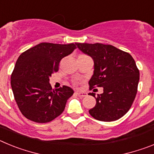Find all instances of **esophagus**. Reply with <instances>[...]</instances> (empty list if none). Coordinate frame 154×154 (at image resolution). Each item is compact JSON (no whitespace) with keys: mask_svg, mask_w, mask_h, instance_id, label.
<instances>
[{"mask_svg":"<svg viewBox=\"0 0 154 154\" xmlns=\"http://www.w3.org/2000/svg\"><path fill=\"white\" fill-rule=\"evenodd\" d=\"M75 93L77 95V96H79V97H85V96H86V93L85 92H75Z\"/></svg>","mask_w":154,"mask_h":154,"instance_id":"34e87169","label":"esophagus"}]
</instances>
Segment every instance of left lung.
Segmentation results:
<instances>
[{"mask_svg":"<svg viewBox=\"0 0 154 154\" xmlns=\"http://www.w3.org/2000/svg\"><path fill=\"white\" fill-rule=\"evenodd\" d=\"M75 45L93 59V75L89 82L90 89L103 88V93L97 97L93 92L89 93L96 99L89 114L103 122L120 119L129 111L137 92L140 72L134 59L129 53L110 45Z\"/></svg>","mask_w":154,"mask_h":154,"instance_id":"left-lung-1","label":"left lung"}]
</instances>
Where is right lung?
<instances>
[{
    "mask_svg": "<svg viewBox=\"0 0 154 154\" xmlns=\"http://www.w3.org/2000/svg\"><path fill=\"white\" fill-rule=\"evenodd\" d=\"M75 48L73 43L42 42L18 57L11 77V85L17 106L27 119L45 123L62 113L74 91L66 85L53 90L49 77L58 72L62 58Z\"/></svg>",
    "mask_w": 154,
    "mask_h": 154,
    "instance_id": "add662e5",
    "label": "right lung"
}]
</instances>
